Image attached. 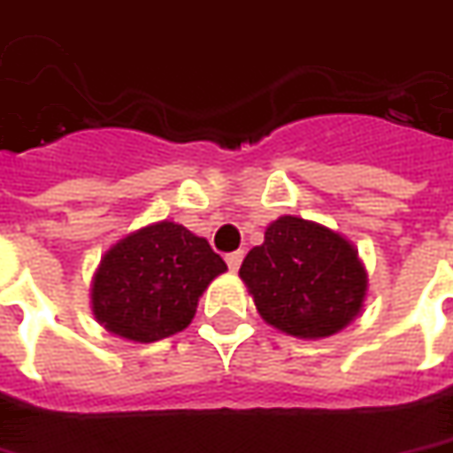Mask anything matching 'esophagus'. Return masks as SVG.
Masks as SVG:
<instances>
[{"instance_id": "1", "label": "esophagus", "mask_w": 453, "mask_h": 453, "mask_svg": "<svg viewBox=\"0 0 453 453\" xmlns=\"http://www.w3.org/2000/svg\"><path fill=\"white\" fill-rule=\"evenodd\" d=\"M241 260H243V250H234V253L226 256V265H229L231 273H236V270H239Z\"/></svg>"}]
</instances>
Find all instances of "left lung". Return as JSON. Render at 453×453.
<instances>
[{
  "mask_svg": "<svg viewBox=\"0 0 453 453\" xmlns=\"http://www.w3.org/2000/svg\"><path fill=\"white\" fill-rule=\"evenodd\" d=\"M263 321L302 340L335 335L365 306L366 270L342 234L285 214L239 270Z\"/></svg>",
  "mask_w": 453,
  "mask_h": 453,
  "instance_id": "8db88e82",
  "label": "left lung"
}]
</instances>
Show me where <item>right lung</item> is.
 <instances>
[{
    "label": "right lung",
    "instance_id": "add662e5",
    "mask_svg": "<svg viewBox=\"0 0 453 453\" xmlns=\"http://www.w3.org/2000/svg\"><path fill=\"white\" fill-rule=\"evenodd\" d=\"M224 270L207 239L183 224H147L105 250L91 282V311L118 338H168L190 326L203 292Z\"/></svg>",
    "mask_w": 453,
    "mask_h": 453
}]
</instances>
